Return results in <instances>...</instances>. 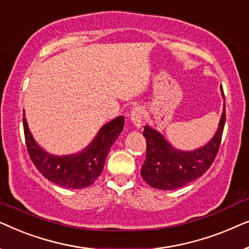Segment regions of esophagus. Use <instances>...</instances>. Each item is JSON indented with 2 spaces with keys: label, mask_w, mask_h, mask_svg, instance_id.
Listing matches in <instances>:
<instances>
[{
  "label": "esophagus",
  "mask_w": 249,
  "mask_h": 249,
  "mask_svg": "<svg viewBox=\"0 0 249 249\" xmlns=\"http://www.w3.org/2000/svg\"><path fill=\"white\" fill-rule=\"evenodd\" d=\"M130 120L132 124H135L136 128L142 127V110L139 107H135L134 110L131 111L130 114Z\"/></svg>",
  "instance_id": "34e87169"
}]
</instances>
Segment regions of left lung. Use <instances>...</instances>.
<instances>
[{
  "mask_svg": "<svg viewBox=\"0 0 249 249\" xmlns=\"http://www.w3.org/2000/svg\"><path fill=\"white\" fill-rule=\"evenodd\" d=\"M221 94L224 98L223 89ZM226 102V101H224ZM226 124V103L221 114L219 127L212 139L194 151H181L170 144L161 132L149 125L144 127L146 138V159L142 166V178L153 188L172 190L202 177L215 159Z\"/></svg>",
  "mask_w": 249,
  "mask_h": 249,
  "instance_id": "left-lung-1",
  "label": "left lung"
}]
</instances>
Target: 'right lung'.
I'll list each match as a JSON object with an SVG mask.
<instances>
[{"mask_svg":"<svg viewBox=\"0 0 249 249\" xmlns=\"http://www.w3.org/2000/svg\"><path fill=\"white\" fill-rule=\"evenodd\" d=\"M124 125V117L115 118L100 129L90 144L83 151L60 156L50 154L37 144L26 118H23L27 151L36 169L50 181L71 189L89 187L101 176L107 153L121 134Z\"/></svg>","mask_w":249,"mask_h":249,"instance_id":"obj_1","label":"right lung"}]
</instances>
